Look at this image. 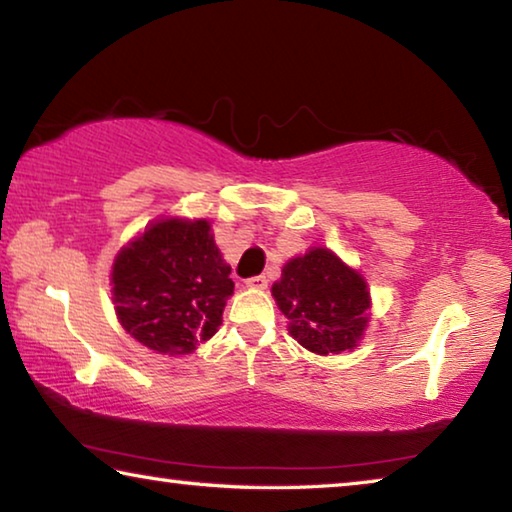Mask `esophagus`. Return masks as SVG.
Masks as SVG:
<instances>
[{"label": "esophagus", "mask_w": 512, "mask_h": 512, "mask_svg": "<svg viewBox=\"0 0 512 512\" xmlns=\"http://www.w3.org/2000/svg\"><path fill=\"white\" fill-rule=\"evenodd\" d=\"M246 287H250V289H266L268 287V280H266V275H255V277H250V280H246Z\"/></svg>", "instance_id": "obj_1"}]
</instances>
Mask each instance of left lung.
<instances>
[{"label": "left lung", "mask_w": 512, "mask_h": 512, "mask_svg": "<svg viewBox=\"0 0 512 512\" xmlns=\"http://www.w3.org/2000/svg\"><path fill=\"white\" fill-rule=\"evenodd\" d=\"M271 293L289 334L320 357L352 352L370 323L368 282L325 246L289 259Z\"/></svg>", "instance_id": "obj_1"}]
</instances>
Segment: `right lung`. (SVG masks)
I'll return each mask as SVG.
<instances>
[{
    "label": "right lung",
    "instance_id": "add662e5",
    "mask_svg": "<svg viewBox=\"0 0 512 512\" xmlns=\"http://www.w3.org/2000/svg\"><path fill=\"white\" fill-rule=\"evenodd\" d=\"M121 327L158 354H192L235 291L207 219L164 216L119 250L110 273Z\"/></svg>",
    "mask_w": 512,
    "mask_h": 512
}]
</instances>
